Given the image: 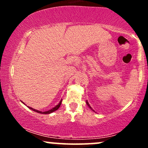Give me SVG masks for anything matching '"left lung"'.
<instances>
[{
  "label": "left lung",
  "instance_id": "1",
  "mask_svg": "<svg viewBox=\"0 0 148 148\" xmlns=\"http://www.w3.org/2000/svg\"><path fill=\"white\" fill-rule=\"evenodd\" d=\"M86 103H87V105H88V107H89V108H90V109L92 110V111H94V110H93V109H92V107H91L90 106V104H89V103H88V100H86Z\"/></svg>",
  "mask_w": 148,
  "mask_h": 148
}]
</instances>
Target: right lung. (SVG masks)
Returning <instances> with one entry per match:
<instances>
[{
	"label": "right lung",
	"instance_id": "right-lung-1",
	"mask_svg": "<svg viewBox=\"0 0 148 148\" xmlns=\"http://www.w3.org/2000/svg\"><path fill=\"white\" fill-rule=\"evenodd\" d=\"M21 102L23 103V104H25V103H24V102H23V101H21ZM61 102H62V99L60 100V102H59L58 103V104L56 105V106H54L53 108H51L50 110H49V111H38V110L35 109V108H31V107H30V106H28V108H30V110H32V111H35V112H37V113H42V114H49V113H53V112H54V111H57V110L58 109V108H59V107L60 106V105H61Z\"/></svg>",
	"mask_w": 148,
	"mask_h": 148
}]
</instances>
